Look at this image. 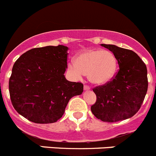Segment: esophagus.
Masks as SVG:
<instances>
[{
    "label": "esophagus",
    "instance_id": "34e87169",
    "mask_svg": "<svg viewBox=\"0 0 156 156\" xmlns=\"http://www.w3.org/2000/svg\"><path fill=\"white\" fill-rule=\"evenodd\" d=\"M84 90H89V89H90V87H89L88 85H84Z\"/></svg>",
    "mask_w": 156,
    "mask_h": 156
}]
</instances>
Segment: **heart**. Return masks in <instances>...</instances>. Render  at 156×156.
Wrapping results in <instances>:
<instances>
[{
	"mask_svg": "<svg viewBox=\"0 0 156 156\" xmlns=\"http://www.w3.org/2000/svg\"><path fill=\"white\" fill-rule=\"evenodd\" d=\"M68 68L76 77L80 78L85 73L92 83L102 85L114 77L118 61L110 51L89 49L79 55L75 62L69 63Z\"/></svg>",
	"mask_w": 156,
	"mask_h": 156,
	"instance_id": "1",
	"label": "heart"
}]
</instances>
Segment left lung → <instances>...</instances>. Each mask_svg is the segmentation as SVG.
<instances>
[{
	"instance_id": "obj_1",
	"label": "left lung",
	"mask_w": 156,
	"mask_h": 156,
	"mask_svg": "<svg viewBox=\"0 0 156 156\" xmlns=\"http://www.w3.org/2000/svg\"><path fill=\"white\" fill-rule=\"evenodd\" d=\"M113 52L119 69L109 82L92 90L96 101L92 114L105 122H117L133 116L141 107L148 89L147 68L133 51L114 44H101Z\"/></svg>"
}]
</instances>
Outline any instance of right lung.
Instances as JSON below:
<instances>
[{"mask_svg":"<svg viewBox=\"0 0 156 156\" xmlns=\"http://www.w3.org/2000/svg\"><path fill=\"white\" fill-rule=\"evenodd\" d=\"M67 50L64 45L35 48L16 61L9 80L15 110L36 124L55 123L64 115L72 97L82 94L83 84L66 80Z\"/></svg>","mask_w":156,"mask_h":156,"instance_id":"right-lung-1","label":"right lung"}]
</instances>
